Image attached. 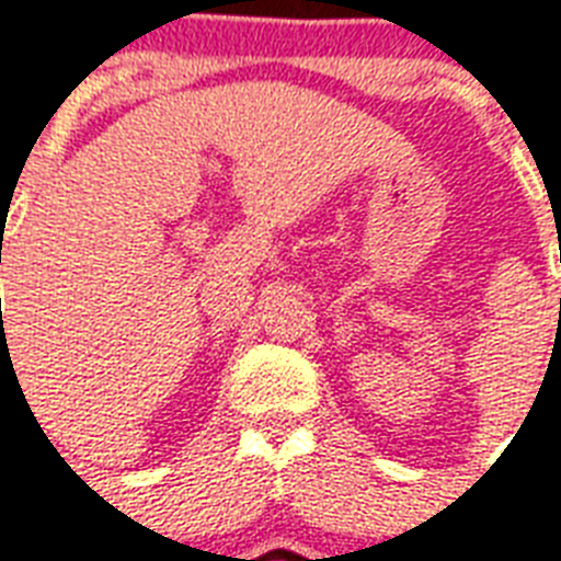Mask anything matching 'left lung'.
I'll return each instance as SVG.
<instances>
[{
    "instance_id": "left-lung-1",
    "label": "left lung",
    "mask_w": 561,
    "mask_h": 561,
    "mask_svg": "<svg viewBox=\"0 0 561 561\" xmlns=\"http://www.w3.org/2000/svg\"><path fill=\"white\" fill-rule=\"evenodd\" d=\"M559 262H561V259H559Z\"/></svg>"
}]
</instances>
